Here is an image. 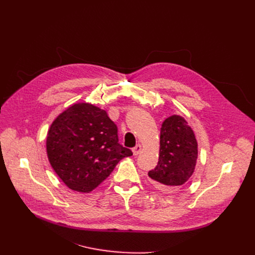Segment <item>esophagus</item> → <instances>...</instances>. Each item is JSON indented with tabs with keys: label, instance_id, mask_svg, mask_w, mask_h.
<instances>
[{
	"label": "esophagus",
	"instance_id": "esophagus-1",
	"mask_svg": "<svg viewBox=\"0 0 255 255\" xmlns=\"http://www.w3.org/2000/svg\"><path fill=\"white\" fill-rule=\"evenodd\" d=\"M141 150H142V145L141 144H136L135 146H134V148H133L132 149V152H133V155H138L140 152H141Z\"/></svg>",
	"mask_w": 255,
	"mask_h": 255
}]
</instances>
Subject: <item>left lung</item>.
Masks as SVG:
<instances>
[{
  "label": "left lung",
  "mask_w": 255,
  "mask_h": 255,
  "mask_svg": "<svg viewBox=\"0 0 255 255\" xmlns=\"http://www.w3.org/2000/svg\"><path fill=\"white\" fill-rule=\"evenodd\" d=\"M198 156L194 131L180 115L166 118L160 129L159 159L148 176L160 189L173 191L189 181Z\"/></svg>",
  "instance_id": "8db88e82"
}]
</instances>
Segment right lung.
<instances>
[{
  "instance_id": "add662e5",
  "label": "right lung",
  "mask_w": 255,
  "mask_h": 255,
  "mask_svg": "<svg viewBox=\"0 0 255 255\" xmlns=\"http://www.w3.org/2000/svg\"><path fill=\"white\" fill-rule=\"evenodd\" d=\"M117 125L106 111L89 102L70 105L51 123L48 161L71 190L89 193L132 152L118 142Z\"/></svg>"
}]
</instances>
